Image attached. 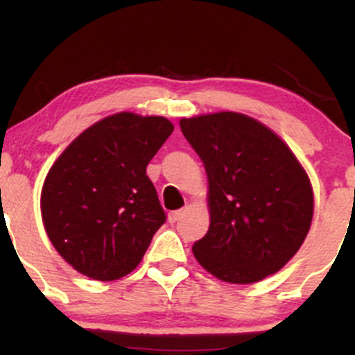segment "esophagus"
<instances>
[{
  "mask_svg": "<svg viewBox=\"0 0 355 355\" xmlns=\"http://www.w3.org/2000/svg\"><path fill=\"white\" fill-rule=\"evenodd\" d=\"M183 215H185V209L170 211V214H168V222L170 223H175V222H177V220H180Z\"/></svg>",
  "mask_w": 355,
  "mask_h": 355,
  "instance_id": "esophagus-1",
  "label": "esophagus"
}]
</instances>
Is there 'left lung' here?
Returning <instances> with one entry per match:
<instances>
[{
  "label": "left lung",
  "instance_id": "left-lung-1",
  "mask_svg": "<svg viewBox=\"0 0 355 355\" xmlns=\"http://www.w3.org/2000/svg\"><path fill=\"white\" fill-rule=\"evenodd\" d=\"M209 178L210 227L195 259L229 284H255L297 254L313 215L311 178L287 144L255 118L218 112L180 120Z\"/></svg>",
  "mask_w": 355,
  "mask_h": 355
}]
</instances>
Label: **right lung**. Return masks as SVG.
I'll return each mask as SVG.
<instances>
[{
	"instance_id": "right-lung-1",
	"label": "right lung",
	"mask_w": 355,
	"mask_h": 355,
	"mask_svg": "<svg viewBox=\"0 0 355 355\" xmlns=\"http://www.w3.org/2000/svg\"><path fill=\"white\" fill-rule=\"evenodd\" d=\"M164 116L110 115L80 133L44 178L42 218L56 252L93 280L137 268L165 222L146 165L172 135Z\"/></svg>"
}]
</instances>
